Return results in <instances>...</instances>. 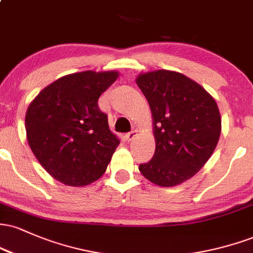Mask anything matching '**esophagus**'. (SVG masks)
Returning <instances> with one entry per match:
<instances>
[{"mask_svg": "<svg viewBox=\"0 0 253 253\" xmlns=\"http://www.w3.org/2000/svg\"><path fill=\"white\" fill-rule=\"evenodd\" d=\"M135 135H136V130H130V132H128L126 134V139L128 141H130V140H133V139H134Z\"/></svg>", "mask_w": 253, "mask_h": 253, "instance_id": "1", "label": "esophagus"}]
</instances>
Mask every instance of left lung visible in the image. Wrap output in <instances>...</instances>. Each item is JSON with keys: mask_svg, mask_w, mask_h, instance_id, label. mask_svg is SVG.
Returning a JSON list of instances; mask_svg holds the SVG:
<instances>
[{"mask_svg": "<svg viewBox=\"0 0 253 253\" xmlns=\"http://www.w3.org/2000/svg\"><path fill=\"white\" fill-rule=\"evenodd\" d=\"M136 84L150 104L156 138L155 155L139 170L157 185L173 187L195 175L215 150L221 132L216 102L175 71L147 72Z\"/></svg>", "mask_w": 253, "mask_h": 253, "instance_id": "1", "label": "left lung"}]
</instances>
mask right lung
<instances>
[{"label":"right lung","instance_id":"right-lung-1","mask_svg":"<svg viewBox=\"0 0 253 253\" xmlns=\"http://www.w3.org/2000/svg\"><path fill=\"white\" fill-rule=\"evenodd\" d=\"M118 72L84 71L46 86L26 113L27 140L52 177L82 187L100 178L120 140L110 132L98 97Z\"/></svg>","mask_w":253,"mask_h":253}]
</instances>
